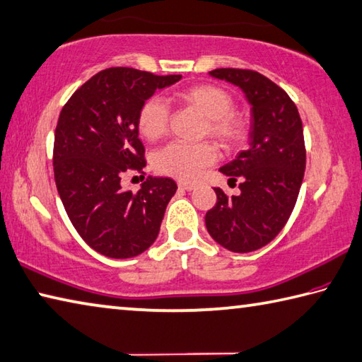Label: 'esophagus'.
<instances>
[{
	"label": "esophagus",
	"instance_id": "esophagus-1",
	"mask_svg": "<svg viewBox=\"0 0 362 362\" xmlns=\"http://www.w3.org/2000/svg\"><path fill=\"white\" fill-rule=\"evenodd\" d=\"M178 187L182 189V190H194L195 189V184L192 182H184V181H180L178 182Z\"/></svg>",
	"mask_w": 362,
	"mask_h": 362
}]
</instances>
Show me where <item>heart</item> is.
Returning <instances> with one entry per match:
<instances>
[{"mask_svg": "<svg viewBox=\"0 0 362 362\" xmlns=\"http://www.w3.org/2000/svg\"><path fill=\"white\" fill-rule=\"evenodd\" d=\"M180 104L194 108L204 117L202 137L213 139L223 149L240 145L247 132V122L233 108V98L222 86L199 83L173 94ZM170 110L159 98H148L139 108L137 129L145 140L160 139L168 129ZM216 160V149L209 143H170L154 154L153 165L160 175L181 181H194L203 168Z\"/></svg>", "mask_w": 362, "mask_h": 362, "instance_id": "1", "label": "heart"}]
</instances>
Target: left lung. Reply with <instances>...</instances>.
Here are the masks:
<instances>
[{"label":"left lung","mask_w":362,"mask_h":362,"mask_svg":"<svg viewBox=\"0 0 362 362\" xmlns=\"http://www.w3.org/2000/svg\"><path fill=\"white\" fill-rule=\"evenodd\" d=\"M209 75L240 86L250 104L249 148L221 168L241 180V194L216 187L217 202L204 216L217 244L245 254L274 240L295 208L305 170L303 121L288 94L262 74L225 67Z\"/></svg>","instance_id":"1"}]
</instances>
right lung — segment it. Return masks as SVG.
I'll list each match as a JSON object with an SVG mask.
<instances>
[{"label": "right lung", "mask_w": 362, "mask_h": 362, "mask_svg": "<svg viewBox=\"0 0 362 362\" xmlns=\"http://www.w3.org/2000/svg\"><path fill=\"white\" fill-rule=\"evenodd\" d=\"M180 80L181 75L110 67L81 85L59 113L54 182L74 228L102 255L137 257L159 235L176 182L148 176L134 194L121 187V176L146 165L137 129L140 105Z\"/></svg>", "instance_id": "1"}]
</instances>
